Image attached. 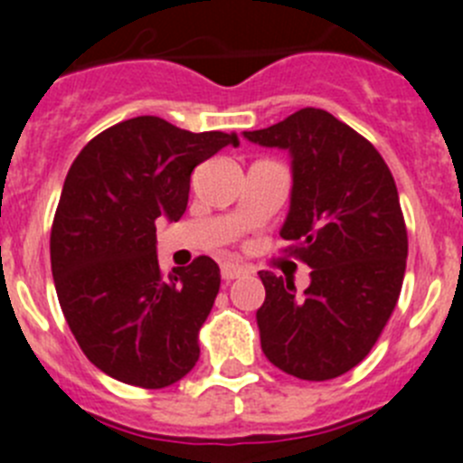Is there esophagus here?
I'll use <instances>...</instances> for the list:
<instances>
[{
	"mask_svg": "<svg viewBox=\"0 0 463 463\" xmlns=\"http://www.w3.org/2000/svg\"><path fill=\"white\" fill-rule=\"evenodd\" d=\"M244 273H246L244 266L235 264V261H226V264L222 266V278L226 279V282H231V279L241 278V275H244Z\"/></svg>",
	"mask_w": 463,
	"mask_h": 463,
	"instance_id": "esophagus-1",
	"label": "esophagus"
}]
</instances>
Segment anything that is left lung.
I'll list each match as a JSON object with an SVG mask.
<instances>
[{"instance_id": "left-lung-1", "label": "left lung", "mask_w": 463, "mask_h": 463, "mask_svg": "<svg viewBox=\"0 0 463 463\" xmlns=\"http://www.w3.org/2000/svg\"><path fill=\"white\" fill-rule=\"evenodd\" d=\"M244 138L291 156V205L279 235L311 269L305 293L261 270V352L302 381H329L370 354L403 287L408 231L394 176L367 138L305 107Z\"/></svg>"}]
</instances>
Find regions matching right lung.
<instances>
[{
  "label": "right lung",
  "instance_id": "right-lung-1",
  "mask_svg": "<svg viewBox=\"0 0 463 463\" xmlns=\"http://www.w3.org/2000/svg\"><path fill=\"white\" fill-rule=\"evenodd\" d=\"M235 134H193L158 116L105 129L78 154L51 228V270L69 329L107 376L161 390L199 361L219 293L217 261L163 275L156 219L179 222L190 175Z\"/></svg>",
  "mask_w": 463,
  "mask_h": 463
}]
</instances>
